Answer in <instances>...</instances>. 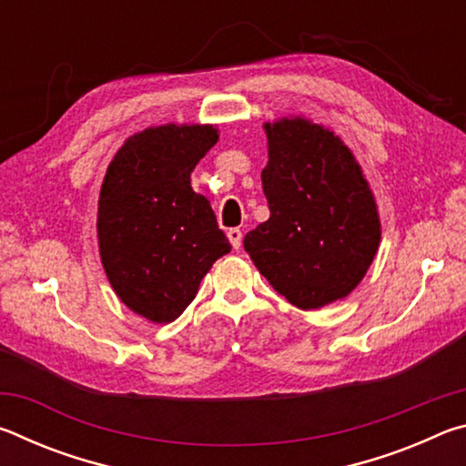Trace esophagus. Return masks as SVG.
<instances>
[{
    "label": "esophagus",
    "instance_id": "1",
    "mask_svg": "<svg viewBox=\"0 0 466 466\" xmlns=\"http://www.w3.org/2000/svg\"><path fill=\"white\" fill-rule=\"evenodd\" d=\"M228 238H230V242H232V247L238 250L240 247H242V232L238 230V228H230V230H228Z\"/></svg>",
    "mask_w": 466,
    "mask_h": 466
}]
</instances>
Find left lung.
<instances>
[{"mask_svg":"<svg viewBox=\"0 0 466 466\" xmlns=\"http://www.w3.org/2000/svg\"><path fill=\"white\" fill-rule=\"evenodd\" d=\"M263 193L271 216L244 236L263 278L302 310L347 298L380 244V216L343 139L302 115L265 123Z\"/></svg>","mask_w":466,"mask_h":466,"instance_id":"1","label":"left lung"}]
</instances>
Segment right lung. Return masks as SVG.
Returning a JSON list of instances; mask_svg holds the SVG:
<instances>
[{
  "instance_id": "right-lung-1",
  "label": "right lung",
  "mask_w": 466,
  "mask_h": 466,
  "mask_svg": "<svg viewBox=\"0 0 466 466\" xmlns=\"http://www.w3.org/2000/svg\"><path fill=\"white\" fill-rule=\"evenodd\" d=\"M216 125L136 133L110 160L98 197V250L110 288L152 322L177 320L230 242L191 172L218 144Z\"/></svg>"
}]
</instances>
